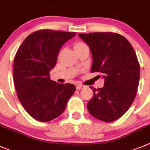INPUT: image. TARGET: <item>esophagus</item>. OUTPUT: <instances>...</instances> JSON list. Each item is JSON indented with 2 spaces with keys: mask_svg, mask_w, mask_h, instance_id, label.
I'll return each mask as SVG.
<instances>
[{
  "mask_svg": "<svg viewBox=\"0 0 150 150\" xmlns=\"http://www.w3.org/2000/svg\"><path fill=\"white\" fill-rule=\"evenodd\" d=\"M83 87H84V86H83V85H81V84H78L76 86L77 90H81V89L83 88Z\"/></svg>",
  "mask_w": 150,
  "mask_h": 150,
  "instance_id": "1",
  "label": "esophagus"
}]
</instances>
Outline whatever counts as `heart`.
I'll return each mask as SVG.
<instances>
[{"label": "heart", "mask_w": 150, "mask_h": 150, "mask_svg": "<svg viewBox=\"0 0 150 150\" xmlns=\"http://www.w3.org/2000/svg\"><path fill=\"white\" fill-rule=\"evenodd\" d=\"M85 44L84 43H83V42H76L75 44V45H74V48H75V49H78V48H81V47H83V46H85Z\"/></svg>", "instance_id": "obj_1"}]
</instances>
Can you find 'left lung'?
<instances>
[{"mask_svg":"<svg viewBox=\"0 0 150 150\" xmlns=\"http://www.w3.org/2000/svg\"><path fill=\"white\" fill-rule=\"evenodd\" d=\"M93 57L92 72H100L102 88L90 87L93 97L87 103L90 114L104 122L120 118L131 107L140 80V65L134 48L118 33H79Z\"/></svg>","mask_w":150,"mask_h":150,"instance_id":"1","label":"left lung"}]
</instances>
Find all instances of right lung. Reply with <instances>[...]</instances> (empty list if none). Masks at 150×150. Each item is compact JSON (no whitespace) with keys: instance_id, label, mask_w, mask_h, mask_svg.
Segmentation results:
<instances>
[{"instance_id":"1","label":"right lung","mask_w":150,"mask_h":150,"mask_svg":"<svg viewBox=\"0 0 150 150\" xmlns=\"http://www.w3.org/2000/svg\"><path fill=\"white\" fill-rule=\"evenodd\" d=\"M76 33L41 30L30 34L17 51L13 65L15 88L20 102L36 120L48 122L63 114L75 91L72 83H57L49 72L64 43Z\"/></svg>"}]
</instances>
